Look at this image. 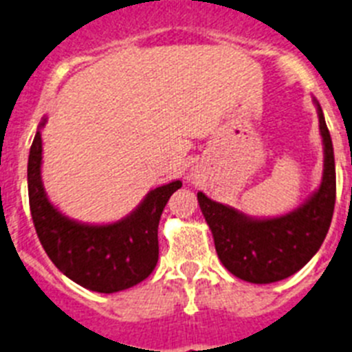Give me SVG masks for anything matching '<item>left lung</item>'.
<instances>
[{
  "label": "left lung",
  "instance_id": "8db88e82",
  "mask_svg": "<svg viewBox=\"0 0 352 352\" xmlns=\"http://www.w3.org/2000/svg\"><path fill=\"white\" fill-rule=\"evenodd\" d=\"M314 104L319 116L324 166L321 185L296 210L280 217L257 219L197 192L219 259L232 275L250 284H272L300 272L328 234L337 195L335 157L321 105L316 98Z\"/></svg>",
  "mask_w": 352,
  "mask_h": 352
}]
</instances>
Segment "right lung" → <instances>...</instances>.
Instances as JSON below:
<instances>
[{"mask_svg":"<svg viewBox=\"0 0 352 352\" xmlns=\"http://www.w3.org/2000/svg\"><path fill=\"white\" fill-rule=\"evenodd\" d=\"M40 121L28 158L31 219L49 259L63 275L95 292L125 291L151 275L158 261V222L167 201L182 188L174 179L149 190L135 210L111 223H86L61 213L42 182Z\"/></svg>","mask_w":352,"mask_h":352,"instance_id":"right-lung-1","label":"right lung"}]
</instances>
